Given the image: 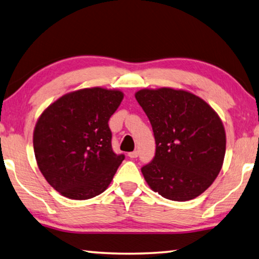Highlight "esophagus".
Segmentation results:
<instances>
[{"instance_id": "1", "label": "esophagus", "mask_w": 259, "mask_h": 259, "mask_svg": "<svg viewBox=\"0 0 259 259\" xmlns=\"http://www.w3.org/2000/svg\"><path fill=\"white\" fill-rule=\"evenodd\" d=\"M138 151H134V152H130V153H128V156L130 157V159H135V157H137L138 156Z\"/></svg>"}]
</instances>
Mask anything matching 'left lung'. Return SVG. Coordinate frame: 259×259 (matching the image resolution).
<instances>
[{"instance_id":"obj_1","label":"left lung","mask_w":259,"mask_h":259,"mask_svg":"<svg viewBox=\"0 0 259 259\" xmlns=\"http://www.w3.org/2000/svg\"><path fill=\"white\" fill-rule=\"evenodd\" d=\"M135 97L156 144L154 159L142 168L148 186L172 201L202 194L224 162L226 134L221 117L202 98L183 89H142Z\"/></svg>"}]
</instances>
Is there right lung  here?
<instances>
[{"label":"right lung","instance_id":"right-lung-1","mask_svg":"<svg viewBox=\"0 0 259 259\" xmlns=\"http://www.w3.org/2000/svg\"><path fill=\"white\" fill-rule=\"evenodd\" d=\"M123 97L121 90L85 88L61 96L37 119L35 159L46 181L61 195L88 200L111 184L124 155L112 150L108 121Z\"/></svg>","mask_w":259,"mask_h":259}]
</instances>
